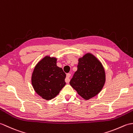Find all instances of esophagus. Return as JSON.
<instances>
[{
    "mask_svg": "<svg viewBox=\"0 0 133 133\" xmlns=\"http://www.w3.org/2000/svg\"><path fill=\"white\" fill-rule=\"evenodd\" d=\"M70 76H71V75H70V73H68V74H66V77L65 78V82H66V83H68V82H69Z\"/></svg>",
    "mask_w": 133,
    "mask_h": 133,
    "instance_id": "1",
    "label": "esophagus"
}]
</instances>
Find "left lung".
I'll use <instances>...</instances> for the list:
<instances>
[{"instance_id":"left-lung-1","label":"left lung","mask_w":133,"mask_h":133,"mask_svg":"<svg viewBox=\"0 0 133 133\" xmlns=\"http://www.w3.org/2000/svg\"><path fill=\"white\" fill-rule=\"evenodd\" d=\"M105 82L102 65L94 56L87 54L78 59L77 70L69 84L82 98L89 99L100 92Z\"/></svg>"}]
</instances>
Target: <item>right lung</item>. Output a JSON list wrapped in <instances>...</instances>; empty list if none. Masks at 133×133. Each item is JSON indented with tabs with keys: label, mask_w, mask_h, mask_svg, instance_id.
<instances>
[{
	"label": "right lung",
	"mask_w": 133,
	"mask_h": 133,
	"mask_svg": "<svg viewBox=\"0 0 133 133\" xmlns=\"http://www.w3.org/2000/svg\"><path fill=\"white\" fill-rule=\"evenodd\" d=\"M56 61L57 58L46 56L37 63L32 73L34 90L46 100L55 98L66 84V74L57 66Z\"/></svg>",
	"instance_id": "obj_1"
}]
</instances>
